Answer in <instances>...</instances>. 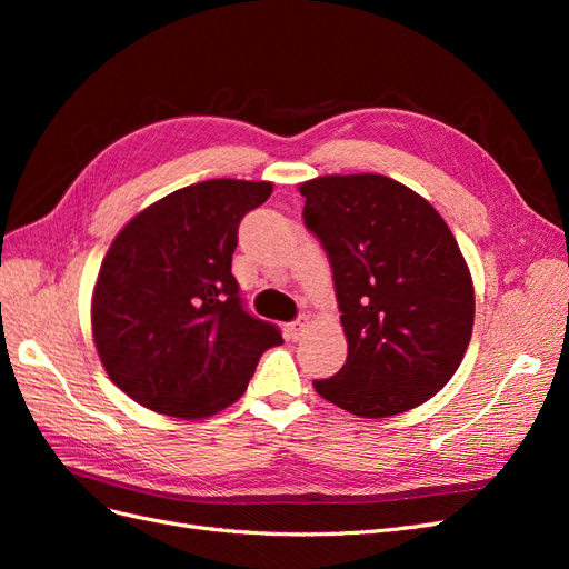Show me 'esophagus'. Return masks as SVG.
I'll list each match as a JSON object with an SVG mask.
<instances>
[{
  "label": "esophagus",
  "mask_w": 569,
  "mask_h": 569,
  "mask_svg": "<svg viewBox=\"0 0 569 569\" xmlns=\"http://www.w3.org/2000/svg\"><path fill=\"white\" fill-rule=\"evenodd\" d=\"M306 327H308V318H306V316H299L297 320H291V322H289V337H291V339H301Z\"/></svg>",
  "instance_id": "1"
}]
</instances>
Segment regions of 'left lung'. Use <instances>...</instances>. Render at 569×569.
Segmentation results:
<instances>
[{"label": "left lung", "instance_id": "obj_1", "mask_svg": "<svg viewBox=\"0 0 569 569\" xmlns=\"http://www.w3.org/2000/svg\"><path fill=\"white\" fill-rule=\"evenodd\" d=\"M303 226L332 268L347 363L316 391L360 418L425 403L468 351L475 291L443 218L385 176H325L301 184Z\"/></svg>", "mask_w": 569, "mask_h": 569}]
</instances>
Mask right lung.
<instances>
[{
	"label": "right lung",
	"mask_w": 569,
	"mask_h": 569,
	"mask_svg": "<svg viewBox=\"0 0 569 569\" xmlns=\"http://www.w3.org/2000/svg\"><path fill=\"white\" fill-rule=\"evenodd\" d=\"M270 182L206 180L163 197L120 230L101 263L92 335L111 380L173 418H209L244 393L261 356L282 343L232 274L242 218Z\"/></svg>",
	"instance_id": "add662e5"
}]
</instances>
